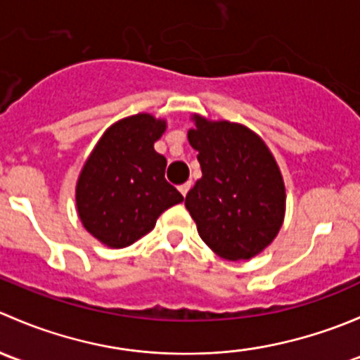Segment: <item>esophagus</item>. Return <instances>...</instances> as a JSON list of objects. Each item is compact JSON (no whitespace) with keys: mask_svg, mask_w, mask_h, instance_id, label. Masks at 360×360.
I'll list each match as a JSON object with an SVG mask.
<instances>
[{"mask_svg":"<svg viewBox=\"0 0 360 360\" xmlns=\"http://www.w3.org/2000/svg\"><path fill=\"white\" fill-rule=\"evenodd\" d=\"M191 184H193V183H191V181H186V183H184V184H181L179 191H181V195H183V197H186L188 191H190V188H191Z\"/></svg>","mask_w":360,"mask_h":360,"instance_id":"1","label":"esophagus"}]
</instances>
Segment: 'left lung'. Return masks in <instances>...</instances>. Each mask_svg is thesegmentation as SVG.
<instances>
[{
	"label": "left lung",
	"instance_id": "obj_1",
	"mask_svg": "<svg viewBox=\"0 0 360 360\" xmlns=\"http://www.w3.org/2000/svg\"><path fill=\"white\" fill-rule=\"evenodd\" d=\"M188 132L202 177L186 195L198 235L217 256L249 259L271 244L284 221L285 188L266 144L248 127L195 116Z\"/></svg>",
	"mask_w": 360,
	"mask_h": 360
}]
</instances>
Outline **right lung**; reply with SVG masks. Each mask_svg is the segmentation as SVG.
<instances>
[{
	"label": "right lung",
	"instance_id": "right-lung-1",
	"mask_svg": "<svg viewBox=\"0 0 360 360\" xmlns=\"http://www.w3.org/2000/svg\"><path fill=\"white\" fill-rule=\"evenodd\" d=\"M165 130L151 115L129 116L104 132L79 174L76 207L90 235L112 249L134 244L158 216L183 202L165 179V157L153 144Z\"/></svg>",
	"mask_w": 360,
	"mask_h": 360
}]
</instances>
